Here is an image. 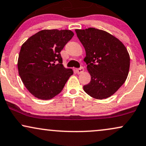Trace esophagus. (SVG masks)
Here are the masks:
<instances>
[{
    "label": "esophagus",
    "instance_id": "1",
    "mask_svg": "<svg viewBox=\"0 0 146 146\" xmlns=\"http://www.w3.org/2000/svg\"><path fill=\"white\" fill-rule=\"evenodd\" d=\"M84 71V69L83 67H81L80 68H77V69H76V72H77V73H78V74H81V73H83Z\"/></svg>",
    "mask_w": 146,
    "mask_h": 146
}]
</instances>
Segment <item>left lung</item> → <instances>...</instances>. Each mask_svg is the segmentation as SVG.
<instances>
[{
	"label": "left lung",
	"mask_w": 146,
	"mask_h": 146,
	"mask_svg": "<svg viewBox=\"0 0 146 146\" xmlns=\"http://www.w3.org/2000/svg\"><path fill=\"white\" fill-rule=\"evenodd\" d=\"M75 32L85 49L84 60L91 76L84 90L94 99H107L127 78L130 67L127 49L118 38L103 30L88 28L76 29Z\"/></svg>",
	"instance_id": "left-lung-1"
}]
</instances>
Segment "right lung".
<instances>
[{"instance_id":"add662e5","label":"right lung","mask_w":146,"mask_h":146,"mask_svg":"<svg viewBox=\"0 0 146 146\" xmlns=\"http://www.w3.org/2000/svg\"><path fill=\"white\" fill-rule=\"evenodd\" d=\"M73 35L70 30H42L22 44L17 60L19 75L35 97L52 99L73 75L71 68L63 66L60 52ZM56 61L58 64H55Z\"/></svg>"}]
</instances>
